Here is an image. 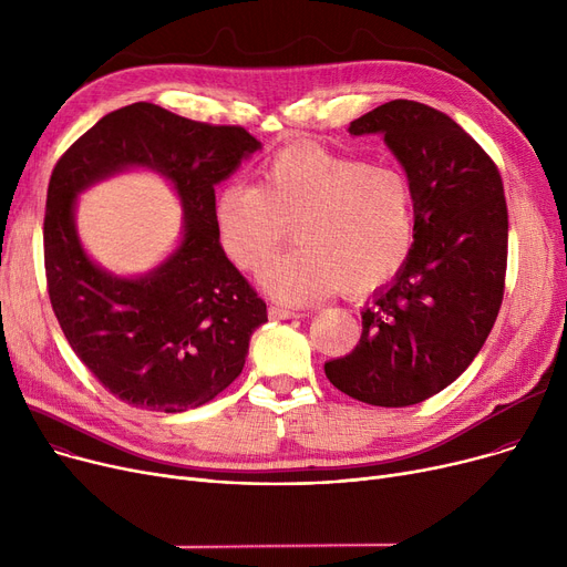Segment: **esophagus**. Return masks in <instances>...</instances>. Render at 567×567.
<instances>
[{
    "instance_id": "obj_1",
    "label": "esophagus",
    "mask_w": 567,
    "mask_h": 567,
    "mask_svg": "<svg viewBox=\"0 0 567 567\" xmlns=\"http://www.w3.org/2000/svg\"><path fill=\"white\" fill-rule=\"evenodd\" d=\"M268 317H271V319H301L303 312L287 310V308H280V306H271V308H268Z\"/></svg>"
}]
</instances>
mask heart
<instances>
[{"mask_svg": "<svg viewBox=\"0 0 567 567\" xmlns=\"http://www.w3.org/2000/svg\"><path fill=\"white\" fill-rule=\"evenodd\" d=\"M291 226L296 250L261 274L268 293L291 306L338 289L368 296L411 255L413 193L395 167L293 144L259 167L257 188L231 182L216 197L220 244L244 271H259Z\"/></svg>", "mask_w": 567, "mask_h": 567, "instance_id": "heart-1", "label": "heart"}]
</instances>
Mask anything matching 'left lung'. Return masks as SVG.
Returning a JSON list of instances; mask_svg holds the SVG:
<instances>
[{"label":"left lung","instance_id":"obj_1","mask_svg":"<svg viewBox=\"0 0 567 567\" xmlns=\"http://www.w3.org/2000/svg\"><path fill=\"white\" fill-rule=\"evenodd\" d=\"M349 133H381L402 163L415 238L402 271L361 312L359 344L323 372L359 402L419 404L471 365L496 321L508 266L503 182L485 148L425 103H383Z\"/></svg>","mask_w":567,"mask_h":567}]
</instances>
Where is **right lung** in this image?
Segmentation results:
<instances>
[{"mask_svg": "<svg viewBox=\"0 0 567 567\" xmlns=\"http://www.w3.org/2000/svg\"><path fill=\"white\" fill-rule=\"evenodd\" d=\"M261 144L241 126H214L133 103L105 114L56 161L43 252L54 317L114 398L176 413L212 402L241 374L266 303L227 259L216 227V184ZM128 166L169 177L185 206L179 248L152 275L116 279L83 252L74 197Z\"/></svg>", "mask_w": 567, "mask_h": 567, "instance_id": "obj_1", "label": "right lung"}]
</instances>
